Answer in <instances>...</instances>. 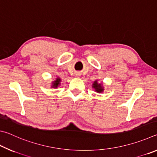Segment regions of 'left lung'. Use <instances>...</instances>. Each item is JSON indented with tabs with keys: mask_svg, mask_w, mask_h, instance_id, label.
<instances>
[{
	"mask_svg": "<svg viewBox=\"0 0 157 157\" xmlns=\"http://www.w3.org/2000/svg\"><path fill=\"white\" fill-rule=\"evenodd\" d=\"M92 87L95 89V91L98 93H102L103 91H104V89H103L102 87V84H98L97 80L94 82V84L92 85Z\"/></svg>",
	"mask_w": 157,
	"mask_h": 157,
	"instance_id": "8db88e82",
	"label": "left lung"
}]
</instances>
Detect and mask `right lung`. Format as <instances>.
<instances>
[{
    "instance_id": "add662e5",
    "label": "right lung",
    "mask_w": 157,
    "mask_h": 157,
    "mask_svg": "<svg viewBox=\"0 0 157 157\" xmlns=\"http://www.w3.org/2000/svg\"><path fill=\"white\" fill-rule=\"evenodd\" d=\"M60 82H61V79L59 78H56V79L54 82H52V88H57L58 86L60 85Z\"/></svg>"
}]
</instances>
